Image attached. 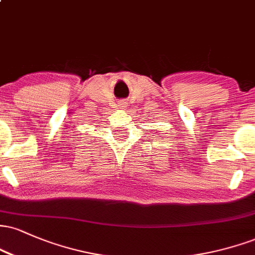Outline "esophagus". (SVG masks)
<instances>
[{"mask_svg":"<svg viewBox=\"0 0 255 255\" xmlns=\"http://www.w3.org/2000/svg\"><path fill=\"white\" fill-rule=\"evenodd\" d=\"M120 107L125 108L126 107V102H121V103H120Z\"/></svg>","mask_w":255,"mask_h":255,"instance_id":"1","label":"esophagus"}]
</instances>
